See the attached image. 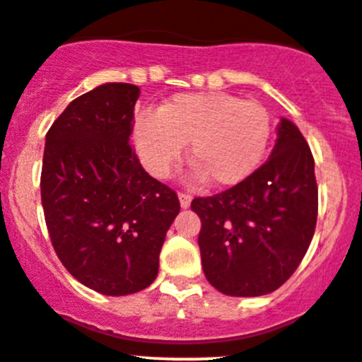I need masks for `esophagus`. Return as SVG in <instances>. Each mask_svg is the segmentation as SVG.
<instances>
[{
    "mask_svg": "<svg viewBox=\"0 0 362 362\" xmlns=\"http://www.w3.org/2000/svg\"><path fill=\"white\" fill-rule=\"evenodd\" d=\"M180 202H181V207L186 209L189 207V204H192V195L186 192H180Z\"/></svg>",
    "mask_w": 362,
    "mask_h": 362,
    "instance_id": "obj_1",
    "label": "esophagus"
}]
</instances>
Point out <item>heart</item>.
I'll return each mask as SVG.
<instances>
[{
	"mask_svg": "<svg viewBox=\"0 0 362 362\" xmlns=\"http://www.w3.org/2000/svg\"><path fill=\"white\" fill-rule=\"evenodd\" d=\"M270 136L272 117L262 103L225 92L174 95L134 124L137 153L153 176L165 177L189 143L195 176H209L218 186L251 176L267 155Z\"/></svg>",
	"mask_w": 362,
	"mask_h": 362,
	"instance_id": "1",
	"label": "heart"
}]
</instances>
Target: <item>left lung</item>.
Here are the masks:
<instances>
[{
    "instance_id": "obj_1",
    "label": "left lung",
    "mask_w": 362,
    "mask_h": 362,
    "mask_svg": "<svg viewBox=\"0 0 362 362\" xmlns=\"http://www.w3.org/2000/svg\"><path fill=\"white\" fill-rule=\"evenodd\" d=\"M192 209L202 221L199 247L207 281L228 296L281 288L303 259L319 209L314 156L303 134L282 118L277 143L251 176Z\"/></svg>"
}]
</instances>
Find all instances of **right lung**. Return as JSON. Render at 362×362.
Instances as JSON below:
<instances>
[{
    "instance_id": "1",
    "label": "right lung",
    "mask_w": 362,
    "mask_h": 362,
    "mask_svg": "<svg viewBox=\"0 0 362 362\" xmlns=\"http://www.w3.org/2000/svg\"><path fill=\"white\" fill-rule=\"evenodd\" d=\"M139 94L130 83L100 85L69 103L45 143L40 185L52 245L76 281L107 296L155 281L181 209L129 143Z\"/></svg>"
}]
</instances>
